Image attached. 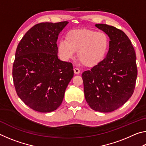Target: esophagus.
<instances>
[{
    "label": "esophagus",
    "instance_id": "esophagus-1",
    "mask_svg": "<svg viewBox=\"0 0 146 146\" xmlns=\"http://www.w3.org/2000/svg\"><path fill=\"white\" fill-rule=\"evenodd\" d=\"M74 73H75V74H79L80 73V70H79V69H78V68H74Z\"/></svg>",
    "mask_w": 146,
    "mask_h": 146
}]
</instances>
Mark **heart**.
I'll return each mask as SVG.
<instances>
[{"label": "heart", "mask_w": 146, "mask_h": 146, "mask_svg": "<svg viewBox=\"0 0 146 146\" xmlns=\"http://www.w3.org/2000/svg\"><path fill=\"white\" fill-rule=\"evenodd\" d=\"M110 38L103 31L90 29H73L66 35V40L58 44V51L64 60L73 59L77 51L78 58L87 67H94L107 55Z\"/></svg>", "instance_id": "1"}]
</instances>
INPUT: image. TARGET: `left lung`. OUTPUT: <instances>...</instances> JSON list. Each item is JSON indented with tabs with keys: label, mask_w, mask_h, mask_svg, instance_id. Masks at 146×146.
I'll use <instances>...</instances> for the list:
<instances>
[{
	"label": "left lung",
	"mask_w": 146,
	"mask_h": 146,
	"mask_svg": "<svg viewBox=\"0 0 146 146\" xmlns=\"http://www.w3.org/2000/svg\"><path fill=\"white\" fill-rule=\"evenodd\" d=\"M95 26L108 35L110 46L105 58L82 73L85 98L92 110L112 112L129 100L137 77L136 53L124 32L104 24Z\"/></svg>",
	"instance_id": "obj_1"
}]
</instances>
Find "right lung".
I'll return each instance as SVG.
<instances>
[{"label": "right lung", "mask_w": 146, "mask_h": 146, "mask_svg": "<svg viewBox=\"0 0 146 146\" xmlns=\"http://www.w3.org/2000/svg\"><path fill=\"white\" fill-rule=\"evenodd\" d=\"M69 23H42L29 29L17 46L13 79L19 98L33 110L48 113L62 102L73 76L72 64L58 58L56 41Z\"/></svg>", "instance_id": "obj_1"}]
</instances>
